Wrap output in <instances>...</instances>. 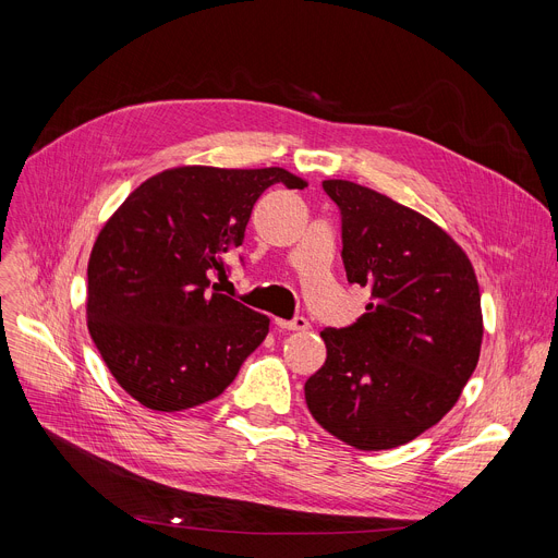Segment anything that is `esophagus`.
<instances>
[{"instance_id":"34e87169","label":"esophagus","mask_w":558,"mask_h":558,"mask_svg":"<svg viewBox=\"0 0 558 558\" xmlns=\"http://www.w3.org/2000/svg\"><path fill=\"white\" fill-rule=\"evenodd\" d=\"M277 327L286 329V331H306L308 320L304 315H298V317H293V320H277Z\"/></svg>"}]
</instances>
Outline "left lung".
<instances>
[{"label":"left lung","instance_id":"8db88e82","mask_svg":"<svg viewBox=\"0 0 558 558\" xmlns=\"http://www.w3.org/2000/svg\"><path fill=\"white\" fill-rule=\"evenodd\" d=\"M340 214L342 265L369 302L350 327L320 336L327 361L306 407L365 452L400 447L452 409L482 350L480 286L463 250L432 220L359 183H323Z\"/></svg>","mask_w":558,"mask_h":558}]
</instances>
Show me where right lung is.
Instances as JSON below:
<instances>
[{"mask_svg": "<svg viewBox=\"0 0 558 558\" xmlns=\"http://www.w3.org/2000/svg\"><path fill=\"white\" fill-rule=\"evenodd\" d=\"M283 168H174L147 179L99 231L88 263V329L116 381L151 411L199 407L235 379L270 317L220 293L225 254L241 247ZM243 263V256H241Z\"/></svg>", "mask_w": 558, "mask_h": 558, "instance_id": "obj_1", "label": "right lung"}]
</instances>
